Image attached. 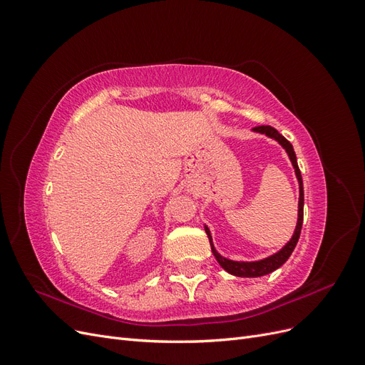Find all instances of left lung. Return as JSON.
<instances>
[{"instance_id":"left-lung-1","label":"left lung","mask_w":365,"mask_h":365,"mask_svg":"<svg viewBox=\"0 0 365 365\" xmlns=\"http://www.w3.org/2000/svg\"><path fill=\"white\" fill-rule=\"evenodd\" d=\"M252 132H257V134H263L267 135L272 140H275L279 143V145L286 150L288 153V157L292 163V168L295 170V176L298 180V192H300V197H298V219H297V225H295V231L292 237L289 239L288 244H286L280 251L274 252L272 256L269 257H264L262 260H256V262H237V260H230L224 256H220V254L216 251L215 245H213V239H212V233H210V230L207 225H204L205 228V233L208 236L210 240V247H212L213 251V256L216 257L217 263L222 267L227 272L236 275V277H262V275H267L275 269H279L282 264L289 259V256L292 254L298 239H300V233H302V225H303V205H304V193H303V180H302V173L300 169H298V164H297V157H295V152L291 143L286 140L283 135L279 134L277 129H274L271 126H257L254 128Z\"/></svg>"}]
</instances>
